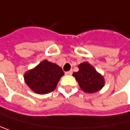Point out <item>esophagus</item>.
<instances>
[{
	"label": "esophagus",
	"instance_id": "1",
	"mask_svg": "<svg viewBox=\"0 0 130 130\" xmlns=\"http://www.w3.org/2000/svg\"><path fill=\"white\" fill-rule=\"evenodd\" d=\"M66 75H72V71H68V72H66Z\"/></svg>",
	"mask_w": 130,
	"mask_h": 130
}]
</instances>
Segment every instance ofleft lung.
<instances>
[{"mask_svg": "<svg viewBox=\"0 0 130 130\" xmlns=\"http://www.w3.org/2000/svg\"><path fill=\"white\" fill-rule=\"evenodd\" d=\"M79 71L72 76L76 78L80 88L87 93H95L100 90L104 84V78L88 62L80 64Z\"/></svg>", "mask_w": 130, "mask_h": 130, "instance_id": "left-lung-1", "label": "left lung"}]
</instances>
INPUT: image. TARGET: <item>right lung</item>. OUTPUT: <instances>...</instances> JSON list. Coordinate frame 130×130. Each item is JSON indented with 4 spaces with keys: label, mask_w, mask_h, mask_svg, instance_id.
I'll use <instances>...</instances> for the list:
<instances>
[{
    "label": "right lung",
    "mask_w": 130,
    "mask_h": 130,
    "mask_svg": "<svg viewBox=\"0 0 130 130\" xmlns=\"http://www.w3.org/2000/svg\"><path fill=\"white\" fill-rule=\"evenodd\" d=\"M63 75L64 72L61 67L45 60L25 74L24 79L28 87L35 93L45 94L56 88Z\"/></svg>",
    "instance_id": "obj_1"
}]
</instances>
